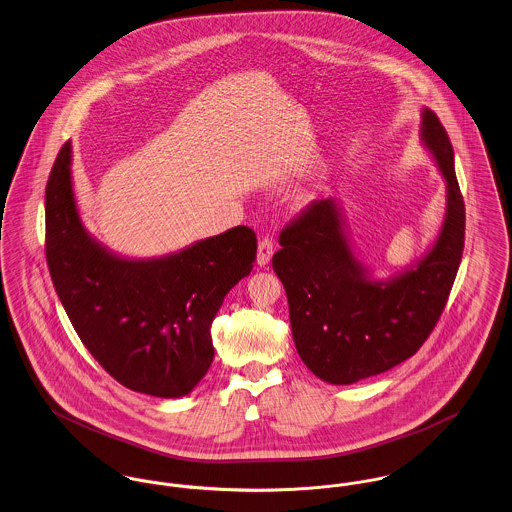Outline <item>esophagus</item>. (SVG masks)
<instances>
[{
	"label": "esophagus",
	"mask_w": 512,
	"mask_h": 512,
	"mask_svg": "<svg viewBox=\"0 0 512 512\" xmlns=\"http://www.w3.org/2000/svg\"><path fill=\"white\" fill-rule=\"evenodd\" d=\"M273 253H275V241H273V237H261V241H259V253H257V263H259L261 267H265V265L271 261Z\"/></svg>",
	"instance_id": "34e87169"
}]
</instances>
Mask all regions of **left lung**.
<instances>
[{
	"instance_id": "1",
	"label": "left lung",
	"mask_w": 512,
	"mask_h": 512,
	"mask_svg": "<svg viewBox=\"0 0 512 512\" xmlns=\"http://www.w3.org/2000/svg\"><path fill=\"white\" fill-rule=\"evenodd\" d=\"M423 140L448 185V210L429 255L392 282L358 265L331 198L312 200L278 234L273 269L282 280L296 351L317 378L354 384L417 353L433 333L458 273L466 206L442 122L423 111Z\"/></svg>"
}]
</instances>
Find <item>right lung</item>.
Instances as JSON below:
<instances>
[{
	"instance_id": "right-lung-1",
	"label": "right lung",
	"mask_w": 512,
	"mask_h": 512,
	"mask_svg": "<svg viewBox=\"0 0 512 512\" xmlns=\"http://www.w3.org/2000/svg\"><path fill=\"white\" fill-rule=\"evenodd\" d=\"M70 140L46 183V263L85 349L132 392L189 394L214 360L212 321L257 259L247 226L156 261H126L85 234L70 177Z\"/></svg>"
}]
</instances>
